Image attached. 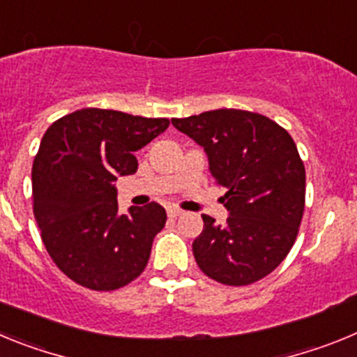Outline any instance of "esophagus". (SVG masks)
I'll return each instance as SVG.
<instances>
[{"instance_id":"34e87169","label":"esophagus","mask_w":357,"mask_h":357,"mask_svg":"<svg viewBox=\"0 0 357 357\" xmlns=\"http://www.w3.org/2000/svg\"><path fill=\"white\" fill-rule=\"evenodd\" d=\"M182 214H184V211H181V209H176V207H169V209H168V216H169V218H176V216H182Z\"/></svg>"}]
</instances>
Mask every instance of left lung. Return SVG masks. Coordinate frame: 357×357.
Segmentation results:
<instances>
[{
	"mask_svg": "<svg viewBox=\"0 0 357 357\" xmlns=\"http://www.w3.org/2000/svg\"><path fill=\"white\" fill-rule=\"evenodd\" d=\"M172 123L204 146L216 184L227 189L220 198L230 214L225 225L202 214L197 264L222 284L257 282L289 254L304 214L305 168L295 141L250 110H207Z\"/></svg>",
	"mask_w": 357,
	"mask_h": 357,
	"instance_id": "obj_1",
	"label": "left lung"
}]
</instances>
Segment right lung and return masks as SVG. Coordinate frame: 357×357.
<instances>
[{
    "mask_svg": "<svg viewBox=\"0 0 357 357\" xmlns=\"http://www.w3.org/2000/svg\"><path fill=\"white\" fill-rule=\"evenodd\" d=\"M169 125L105 109H80L46 130L31 168L33 214L44 247L84 288L114 291L143 273L166 223L157 202L119 213L114 182L137 172L134 151Z\"/></svg>",
    "mask_w": 357,
    "mask_h": 357,
    "instance_id": "add662e5",
    "label": "right lung"
}]
</instances>
